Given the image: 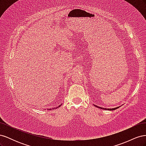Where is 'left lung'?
Masks as SVG:
<instances>
[{
	"label": "left lung",
	"mask_w": 146,
	"mask_h": 146,
	"mask_svg": "<svg viewBox=\"0 0 146 146\" xmlns=\"http://www.w3.org/2000/svg\"><path fill=\"white\" fill-rule=\"evenodd\" d=\"M96 107H98V108H101V109H104V110H116V109H117V108H119V107H116V108H108V109H107V108H102V107H98V106H96V105H95Z\"/></svg>",
	"instance_id": "left-lung-1"
}]
</instances>
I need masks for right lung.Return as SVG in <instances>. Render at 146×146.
I'll use <instances>...</instances> for the list:
<instances>
[{"label": "right lung", "mask_w": 146, "mask_h": 146, "mask_svg": "<svg viewBox=\"0 0 146 146\" xmlns=\"http://www.w3.org/2000/svg\"><path fill=\"white\" fill-rule=\"evenodd\" d=\"M60 107V105H59V106H58V107ZM58 108V107H56V108ZM54 108H53V109H54Z\"/></svg>", "instance_id": "1"}]
</instances>
